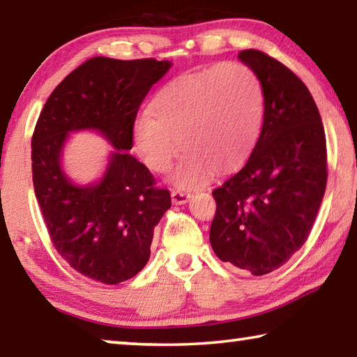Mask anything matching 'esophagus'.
Masks as SVG:
<instances>
[{
    "label": "esophagus",
    "instance_id": "esophagus-1",
    "mask_svg": "<svg viewBox=\"0 0 357 357\" xmlns=\"http://www.w3.org/2000/svg\"><path fill=\"white\" fill-rule=\"evenodd\" d=\"M190 198V193L185 192V190H181V189H173L172 190V202L174 204H184L189 202Z\"/></svg>",
    "mask_w": 357,
    "mask_h": 357
}]
</instances>
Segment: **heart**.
I'll return each instance as SVG.
<instances>
[{"label": "heart", "instance_id": "1", "mask_svg": "<svg viewBox=\"0 0 357 357\" xmlns=\"http://www.w3.org/2000/svg\"><path fill=\"white\" fill-rule=\"evenodd\" d=\"M263 107L261 82L250 66H209L178 77L157 94L153 110L135 121V146L157 173L170 170L181 148L185 154L173 174L174 183L203 184L213 168L229 170L250 154Z\"/></svg>", "mask_w": 357, "mask_h": 357}]
</instances>
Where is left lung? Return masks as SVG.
Listing matches in <instances>:
<instances>
[{"label": "left lung", "instance_id": "8db88e82", "mask_svg": "<svg viewBox=\"0 0 357 357\" xmlns=\"http://www.w3.org/2000/svg\"><path fill=\"white\" fill-rule=\"evenodd\" d=\"M239 59L263 86L264 116L244 167L213 190V250L253 275L279 269L309 238L328 183V149L318 107L304 82L264 52Z\"/></svg>", "mask_w": 357, "mask_h": 357}]
</instances>
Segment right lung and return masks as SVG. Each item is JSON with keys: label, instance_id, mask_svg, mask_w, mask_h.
<instances>
[{"label": "right lung", "instance_id": "obj_1", "mask_svg": "<svg viewBox=\"0 0 357 357\" xmlns=\"http://www.w3.org/2000/svg\"><path fill=\"white\" fill-rule=\"evenodd\" d=\"M172 63L94 56L53 89L31 138L33 184L52 244L77 273L105 285L137 275L151 255L154 227L172 208L142 162L128 153L143 99ZM98 128L117 151L105 179L78 188L59 155L70 130Z\"/></svg>", "mask_w": 357, "mask_h": 357}]
</instances>
